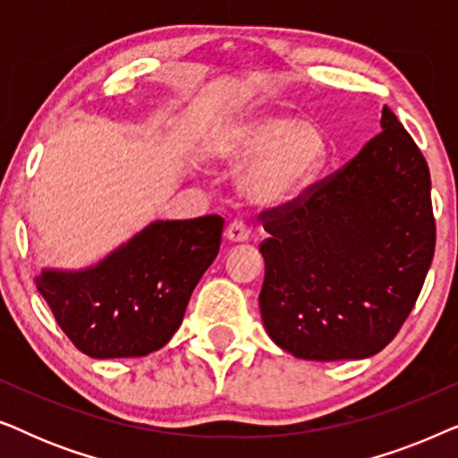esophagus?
I'll return each instance as SVG.
<instances>
[{"label": "esophagus", "instance_id": "1", "mask_svg": "<svg viewBox=\"0 0 458 458\" xmlns=\"http://www.w3.org/2000/svg\"><path fill=\"white\" fill-rule=\"evenodd\" d=\"M225 235H227L229 242L243 243V242L250 240V229H248L246 223L233 221V223H231L229 227H227V231H225Z\"/></svg>", "mask_w": 458, "mask_h": 458}]
</instances>
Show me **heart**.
Listing matches in <instances>:
<instances>
[{
	"instance_id": "obj_1",
	"label": "heart",
	"mask_w": 458,
	"mask_h": 458,
	"mask_svg": "<svg viewBox=\"0 0 458 458\" xmlns=\"http://www.w3.org/2000/svg\"><path fill=\"white\" fill-rule=\"evenodd\" d=\"M327 137L312 121H293L281 112H248L212 135L206 154L212 162L240 166L242 196L262 208L284 206L309 190L327 160Z\"/></svg>"
}]
</instances>
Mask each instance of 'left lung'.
I'll list each match as a JSON object with an SVG mask.
<instances>
[{
	"label": "left lung",
	"instance_id": "1",
	"mask_svg": "<svg viewBox=\"0 0 458 458\" xmlns=\"http://www.w3.org/2000/svg\"><path fill=\"white\" fill-rule=\"evenodd\" d=\"M379 124L346 166L262 212V323L298 359L359 360L384 350L434 259L428 162L387 106Z\"/></svg>",
	"mask_w": 458,
	"mask_h": 458
}]
</instances>
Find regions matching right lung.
<instances>
[{
  "instance_id": "obj_1",
  "label": "right lung",
  "mask_w": 458,
  "mask_h": 458,
  "mask_svg": "<svg viewBox=\"0 0 458 458\" xmlns=\"http://www.w3.org/2000/svg\"><path fill=\"white\" fill-rule=\"evenodd\" d=\"M223 225L216 215L154 221L98 265L43 268L37 290L81 352L146 356L179 329L193 287L216 259Z\"/></svg>"
}]
</instances>
